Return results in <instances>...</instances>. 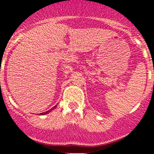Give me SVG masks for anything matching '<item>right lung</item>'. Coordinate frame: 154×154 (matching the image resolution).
Listing matches in <instances>:
<instances>
[{"instance_id":"right-lung-1","label":"right lung","mask_w":154,"mask_h":154,"mask_svg":"<svg viewBox=\"0 0 154 154\" xmlns=\"http://www.w3.org/2000/svg\"><path fill=\"white\" fill-rule=\"evenodd\" d=\"M56 107H57V106H55L54 107H53L52 109H50V110H48V111H47V112H42V113H40V115H45V114H48V112H51V110L52 109H54V108H56Z\"/></svg>"}]
</instances>
